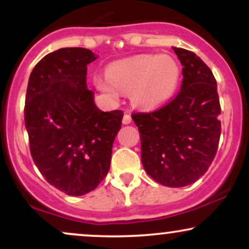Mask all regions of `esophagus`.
<instances>
[{"mask_svg":"<svg viewBox=\"0 0 249 249\" xmlns=\"http://www.w3.org/2000/svg\"><path fill=\"white\" fill-rule=\"evenodd\" d=\"M131 122H132V118H131V116L128 115V113H125L124 117H123V124H130Z\"/></svg>","mask_w":249,"mask_h":249,"instance_id":"esophagus-1","label":"esophagus"}]
</instances>
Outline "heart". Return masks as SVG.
Instances as JSON below:
<instances>
[{"label":"heart","mask_w":249,"mask_h":249,"mask_svg":"<svg viewBox=\"0 0 249 249\" xmlns=\"http://www.w3.org/2000/svg\"><path fill=\"white\" fill-rule=\"evenodd\" d=\"M179 65L172 57L142 55L110 65L107 76H95V84L108 96L131 92L134 105L153 108L167 102L179 84Z\"/></svg>","instance_id":"obj_1"}]
</instances>
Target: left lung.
Listing matches in <instances>:
<instances>
[{"instance_id":"obj_1","label":"left lung","mask_w":249,"mask_h":249,"mask_svg":"<svg viewBox=\"0 0 249 249\" xmlns=\"http://www.w3.org/2000/svg\"><path fill=\"white\" fill-rule=\"evenodd\" d=\"M182 65L180 91L151 112H133L148 176L167 187L193 184L212 164L221 134V113L212 71L192 51L173 48Z\"/></svg>"}]
</instances>
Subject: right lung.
<instances>
[{"mask_svg":"<svg viewBox=\"0 0 249 249\" xmlns=\"http://www.w3.org/2000/svg\"><path fill=\"white\" fill-rule=\"evenodd\" d=\"M84 48L44 56L28 83L24 123L30 153L45 180L68 196H83L110 168L122 110L103 112L87 88V67L97 59Z\"/></svg>","mask_w":249,"mask_h":249,"instance_id":"add662e5","label":"right lung"}]
</instances>
